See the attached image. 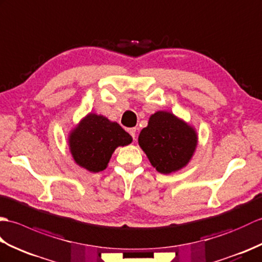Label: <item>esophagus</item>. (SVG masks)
I'll return each instance as SVG.
<instances>
[{"mask_svg":"<svg viewBox=\"0 0 262 262\" xmlns=\"http://www.w3.org/2000/svg\"><path fill=\"white\" fill-rule=\"evenodd\" d=\"M127 132L130 133V136L133 138V140H136V133H137L136 127H131V129L127 130Z\"/></svg>","mask_w":262,"mask_h":262,"instance_id":"34e87169","label":"esophagus"}]
</instances>
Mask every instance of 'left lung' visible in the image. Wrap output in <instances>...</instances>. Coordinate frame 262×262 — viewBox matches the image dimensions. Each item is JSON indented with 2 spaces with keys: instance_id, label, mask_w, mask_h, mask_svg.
Wrapping results in <instances>:
<instances>
[{
  "instance_id": "8db88e82",
  "label": "left lung",
  "mask_w": 262,
  "mask_h": 262,
  "mask_svg": "<svg viewBox=\"0 0 262 262\" xmlns=\"http://www.w3.org/2000/svg\"><path fill=\"white\" fill-rule=\"evenodd\" d=\"M199 137L193 126L167 111H158L149 118L138 138L140 148L150 164L160 173L178 171L188 165Z\"/></svg>"
}]
</instances>
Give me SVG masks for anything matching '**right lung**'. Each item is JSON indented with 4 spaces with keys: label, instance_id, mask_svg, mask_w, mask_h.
<instances>
[{
    "label": "right lung",
    "instance_id": "1",
    "mask_svg": "<svg viewBox=\"0 0 262 262\" xmlns=\"http://www.w3.org/2000/svg\"><path fill=\"white\" fill-rule=\"evenodd\" d=\"M132 142V137L116 122L89 113L69 132L68 146L74 161L91 172L105 169L118 147Z\"/></svg>",
    "mask_w": 262,
    "mask_h": 262
}]
</instances>
